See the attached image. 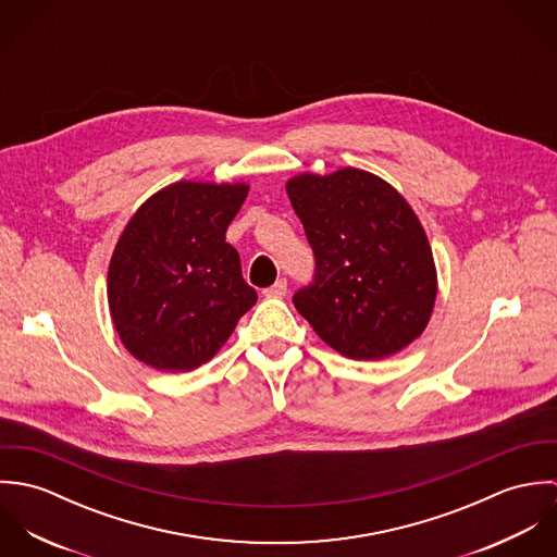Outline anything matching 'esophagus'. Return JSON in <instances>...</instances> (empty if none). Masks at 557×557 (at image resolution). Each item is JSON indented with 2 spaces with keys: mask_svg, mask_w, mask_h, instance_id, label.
Listing matches in <instances>:
<instances>
[{
  "mask_svg": "<svg viewBox=\"0 0 557 557\" xmlns=\"http://www.w3.org/2000/svg\"><path fill=\"white\" fill-rule=\"evenodd\" d=\"M287 294V281L285 278H278L272 287L263 289V296L265 298H283Z\"/></svg>",
  "mask_w": 557,
  "mask_h": 557,
  "instance_id": "obj_1",
  "label": "esophagus"
}]
</instances>
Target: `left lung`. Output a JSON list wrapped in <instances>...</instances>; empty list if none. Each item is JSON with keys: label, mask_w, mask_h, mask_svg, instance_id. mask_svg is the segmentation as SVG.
Masks as SVG:
<instances>
[{"label": "left lung", "mask_w": 557, "mask_h": 557, "mask_svg": "<svg viewBox=\"0 0 557 557\" xmlns=\"http://www.w3.org/2000/svg\"><path fill=\"white\" fill-rule=\"evenodd\" d=\"M287 195L315 257L313 281L294 305L321 341L347 358L380 360L418 338L437 276L424 230L397 190L347 166L302 173Z\"/></svg>", "instance_id": "obj_1"}]
</instances>
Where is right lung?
Masks as SVG:
<instances>
[{"label":"right lung","mask_w":557,"mask_h":557,"mask_svg":"<svg viewBox=\"0 0 557 557\" xmlns=\"http://www.w3.org/2000/svg\"><path fill=\"white\" fill-rule=\"evenodd\" d=\"M246 184L175 182L150 197L117 242L107 278L124 347L159 371H193L257 302L225 234Z\"/></svg>","instance_id":"right-lung-1"}]
</instances>
